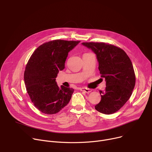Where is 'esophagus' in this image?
Instances as JSON below:
<instances>
[{
	"mask_svg": "<svg viewBox=\"0 0 152 152\" xmlns=\"http://www.w3.org/2000/svg\"><path fill=\"white\" fill-rule=\"evenodd\" d=\"M79 90H80V91H84V92H86V93H90V92L91 91V89L87 88H85V87H84V88H80Z\"/></svg>",
	"mask_w": 152,
	"mask_h": 152,
	"instance_id": "34e87169",
	"label": "esophagus"
}]
</instances>
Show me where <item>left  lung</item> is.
<instances>
[{"label": "left lung", "mask_w": 152, "mask_h": 152, "mask_svg": "<svg viewBox=\"0 0 152 152\" xmlns=\"http://www.w3.org/2000/svg\"><path fill=\"white\" fill-rule=\"evenodd\" d=\"M96 55L101 77L106 87L100 91L101 100L95 109L105 115L112 114L129 99L135 86V75L132 63L121 48L103 42H83Z\"/></svg>", "instance_id": "obj_1"}]
</instances>
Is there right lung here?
Masks as SVG:
<instances>
[{
    "label": "right lung",
    "instance_id": "obj_1",
    "mask_svg": "<svg viewBox=\"0 0 152 152\" xmlns=\"http://www.w3.org/2000/svg\"><path fill=\"white\" fill-rule=\"evenodd\" d=\"M80 41L54 40L39 46L33 53L24 72L25 85L34 106L45 114L58 113L70 101L73 88L61 86L56 78L64 70L68 53Z\"/></svg>",
    "mask_w": 152,
    "mask_h": 152
}]
</instances>
